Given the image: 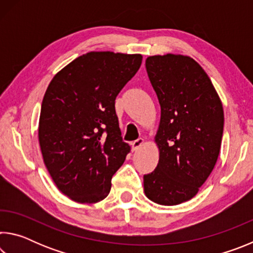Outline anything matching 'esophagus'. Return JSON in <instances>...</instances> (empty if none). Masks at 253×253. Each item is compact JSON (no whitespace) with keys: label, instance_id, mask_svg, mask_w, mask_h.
Here are the masks:
<instances>
[{"label":"esophagus","instance_id":"esophagus-1","mask_svg":"<svg viewBox=\"0 0 253 253\" xmlns=\"http://www.w3.org/2000/svg\"><path fill=\"white\" fill-rule=\"evenodd\" d=\"M144 145V139L143 138H138L134 140V142L131 143V147H132V151H137V149H139V147H142Z\"/></svg>","mask_w":253,"mask_h":253}]
</instances>
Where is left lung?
<instances>
[{"label":"left lung","mask_w":253,"mask_h":253,"mask_svg":"<svg viewBox=\"0 0 253 253\" xmlns=\"http://www.w3.org/2000/svg\"><path fill=\"white\" fill-rule=\"evenodd\" d=\"M161 105L155 136L160 161L144 175V192L161 205H177L198 194L219 157L224 113L219 95L194 59L168 53L145 62Z\"/></svg>","instance_id":"left-lung-1"}]
</instances>
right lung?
<instances>
[{
  "instance_id": "add662e5",
  "label": "right lung",
  "mask_w": 253,
  "mask_h": 253,
  "mask_svg": "<svg viewBox=\"0 0 253 253\" xmlns=\"http://www.w3.org/2000/svg\"><path fill=\"white\" fill-rule=\"evenodd\" d=\"M142 60V54L91 51L60 70L46 88L39 121L42 157L59 191L75 202L104 200L130 152L115 100Z\"/></svg>"
}]
</instances>
